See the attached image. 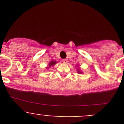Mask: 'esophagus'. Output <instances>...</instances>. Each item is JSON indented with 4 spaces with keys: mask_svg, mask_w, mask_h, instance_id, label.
Wrapping results in <instances>:
<instances>
[{
    "mask_svg": "<svg viewBox=\"0 0 124 124\" xmlns=\"http://www.w3.org/2000/svg\"><path fill=\"white\" fill-rule=\"evenodd\" d=\"M62 62H63L64 63H67L68 61V59H64L62 60Z\"/></svg>",
    "mask_w": 124,
    "mask_h": 124,
    "instance_id": "1",
    "label": "esophagus"
}]
</instances>
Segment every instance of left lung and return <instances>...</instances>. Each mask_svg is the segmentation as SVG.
I'll return each mask as SVG.
<instances>
[{"mask_svg":"<svg viewBox=\"0 0 124 124\" xmlns=\"http://www.w3.org/2000/svg\"><path fill=\"white\" fill-rule=\"evenodd\" d=\"M78 65H76V67H77V72H78V74H83V71H81L80 70V68H77V67H78ZM78 67H79V66H78Z\"/></svg>","mask_w":124,"mask_h":124,"instance_id":"obj_1","label":"left lung"}]
</instances>
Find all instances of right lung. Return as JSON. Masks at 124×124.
<instances>
[{"label":"right lung","mask_w":124,"mask_h":124,"mask_svg":"<svg viewBox=\"0 0 124 124\" xmlns=\"http://www.w3.org/2000/svg\"><path fill=\"white\" fill-rule=\"evenodd\" d=\"M57 63V62H56V61H50V62H49V63H48V66H47V67H46V69L48 70V68H51V67H52V66H54L55 65H56Z\"/></svg>","instance_id":"add662e5"}]
</instances>
